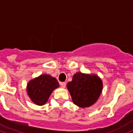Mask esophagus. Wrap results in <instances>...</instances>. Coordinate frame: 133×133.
Wrapping results in <instances>:
<instances>
[{
	"label": "esophagus",
	"instance_id": "esophagus-1",
	"mask_svg": "<svg viewBox=\"0 0 133 133\" xmlns=\"http://www.w3.org/2000/svg\"><path fill=\"white\" fill-rule=\"evenodd\" d=\"M60 86H61L62 88H64L66 87V83H65V82H61V83L60 84Z\"/></svg>",
	"mask_w": 133,
	"mask_h": 133
}]
</instances>
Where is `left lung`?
<instances>
[{"label":"left lung","instance_id":"8db88e82","mask_svg":"<svg viewBox=\"0 0 133 133\" xmlns=\"http://www.w3.org/2000/svg\"><path fill=\"white\" fill-rule=\"evenodd\" d=\"M73 103L82 108L94 105L103 90V82L98 75L77 72L66 85Z\"/></svg>","mask_w":133,"mask_h":133}]
</instances>
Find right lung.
<instances>
[{"instance_id": "1", "label": "right lung", "mask_w": 133, "mask_h": 133, "mask_svg": "<svg viewBox=\"0 0 133 133\" xmlns=\"http://www.w3.org/2000/svg\"><path fill=\"white\" fill-rule=\"evenodd\" d=\"M58 87V82L55 77L48 74H42L30 80L26 91L32 101L41 106L47 103L52 92Z\"/></svg>"}]
</instances>
